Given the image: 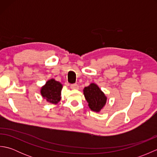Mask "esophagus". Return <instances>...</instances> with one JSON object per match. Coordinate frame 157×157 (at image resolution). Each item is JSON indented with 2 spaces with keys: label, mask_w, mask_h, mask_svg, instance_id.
<instances>
[{
  "label": "esophagus",
  "mask_w": 157,
  "mask_h": 157,
  "mask_svg": "<svg viewBox=\"0 0 157 157\" xmlns=\"http://www.w3.org/2000/svg\"><path fill=\"white\" fill-rule=\"evenodd\" d=\"M71 88L72 90H78L79 89V86L77 84H71Z\"/></svg>",
  "instance_id": "34e87169"
}]
</instances>
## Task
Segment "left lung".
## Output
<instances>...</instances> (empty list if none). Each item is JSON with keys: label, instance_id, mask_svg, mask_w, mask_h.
I'll return each instance as SVG.
<instances>
[{"label": "left lung", "instance_id": "1", "mask_svg": "<svg viewBox=\"0 0 157 157\" xmlns=\"http://www.w3.org/2000/svg\"><path fill=\"white\" fill-rule=\"evenodd\" d=\"M84 97L92 111L99 113L105 106L107 97L94 83H91L84 89Z\"/></svg>", "mask_w": 157, "mask_h": 157}]
</instances>
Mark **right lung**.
I'll return each mask as SVG.
<instances>
[{"instance_id":"right-lung-1","label":"right lung","mask_w":157,"mask_h":157,"mask_svg":"<svg viewBox=\"0 0 157 157\" xmlns=\"http://www.w3.org/2000/svg\"><path fill=\"white\" fill-rule=\"evenodd\" d=\"M63 85L55 79H51L40 89L41 95L48 102L56 105L61 99Z\"/></svg>"}]
</instances>
